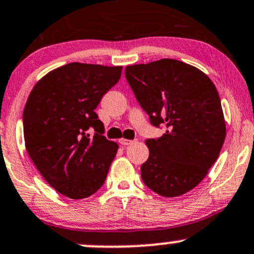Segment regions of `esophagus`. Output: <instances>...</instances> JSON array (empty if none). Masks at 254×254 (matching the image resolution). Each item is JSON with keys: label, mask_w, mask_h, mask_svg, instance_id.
<instances>
[{"label": "esophagus", "mask_w": 254, "mask_h": 254, "mask_svg": "<svg viewBox=\"0 0 254 254\" xmlns=\"http://www.w3.org/2000/svg\"><path fill=\"white\" fill-rule=\"evenodd\" d=\"M132 142H134L132 140H127V139H120L119 140V143L123 146H129V145H131Z\"/></svg>", "instance_id": "34e87169"}]
</instances>
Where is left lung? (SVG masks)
I'll return each mask as SVG.
<instances>
[{"label": "left lung", "instance_id": "obj_1", "mask_svg": "<svg viewBox=\"0 0 254 254\" xmlns=\"http://www.w3.org/2000/svg\"><path fill=\"white\" fill-rule=\"evenodd\" d=\"M125 76L151 124L167 127L146 140L143 183L175 198L195 188L217 160L226 137L219 93L203 71L173 59L127 66Z\"/></svg>", "mask_w": 254, "mask_h": 254}]
</instances>
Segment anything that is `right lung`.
I'll list each match as a JSON object with an SVG mask.
<instances>
[{
  "mask_svg": "<svg viewBox=\"0 0 254 254\" xmlns=\"http://www.w3.org/2000/svg\"><path fill=\"white\" fill-rule=\"evenodd\" d=\"M123 66L71 63L35 83L23 112L27 152L45 181L70 199L96 193L119 148L103 136L94 109L122 76ZM93 127V138L86 130Z\"/></svg>",
  "mask_w": 254,
  "mask_h": 254,
  "instance_id": "1",
  "label": "right lung"
}]
</instances>
